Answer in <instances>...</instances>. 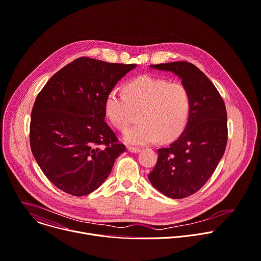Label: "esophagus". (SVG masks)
Here are the masks:
<instances>
[{
    "label": "esophagus",
    "mask_w": 261,
    "mask_h": 261,
    "mask_svg": "<svg viewBox=\"0 0 261 261\" xmlns=\"http://www.w3.org/2000/svg\"><path fill=\"white\" fill-rule=\"evenodd\" d=\"M128 151L131 153H138V152H140V149L135 148V147H128Z\"/></svg>",
    "instance_id": "obj_1"
}]
</instances>
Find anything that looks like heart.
<instances>
[{
    "label": "heart",
    "instance_id": "1",
    "mask_svg": "<svg viewBox=\"0 0 261 261\" xmlns=\"http://www.w3.org/2000/svg\"><path fill=\"white\" fill-rule=\"evenodd\" d=\"M125 90L108 92L105 111L118 130H125L140 111V123L124 133L127 144L144 146L158 138L170 141L183 132L191 112V96L183 84L144 75L128 82Z\"/></svg>",
    "mask_w": 261,
    "mask_h": 261
}]
</instances>
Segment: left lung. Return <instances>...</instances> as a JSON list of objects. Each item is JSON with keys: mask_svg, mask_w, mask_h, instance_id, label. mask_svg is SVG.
I'll use <instances>...</instances> for the list:
<instances>
[{"mask_svg": "<svg viewBox=\"0 0 261 261\" xmlns=\"http://www.w3.org/2000/svg\"><path fill=\"white\" fill-rule=\"evenodd\" d=\"M177 75L191 96L187 125L176 141L158 149L149 174L164 196L183 199L197 193L216 171L227 145V111L220 92L195 64L177 61L150 65Z\"/></svg>", "mask_w": 261, "mask_h": 261, "instance_id": "8db88e82", "label": "left lung"}]
</instances>
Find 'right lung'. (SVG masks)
I'll return each mask as SVG.
<instances>
[{"label": "right lung", "mask_w": 261, "mask_h": 261, "mask_svg": "<svg viewBox=\"0 0 261 261\" xmlns=\"http://www.w3.org/2000/svg\"><path fill=\"white\" fill-rule=\"evenodd\" d=\"M135 67L80 57L38 93L31 113V151L45 177L62 192L77 197L94 192L126 151L105 122V101Z\"/></svg>", "instance_id": "1"}]
</instances>
